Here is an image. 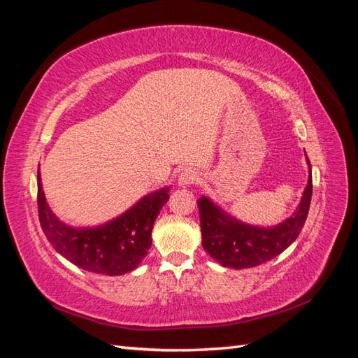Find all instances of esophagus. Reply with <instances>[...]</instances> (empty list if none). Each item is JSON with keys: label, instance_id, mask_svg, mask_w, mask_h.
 Listing matches in <instances>:
<instances>
[{"label": "esophagus", "instance_id": "34e87169", "mask_svg": "<svg viewBox=\"0 0 358 358\" xmlns=\"http://www.w3.org/2000/svg\"><path fill=\"white\" fill-rule=\"evenodd\" d=\"M196 180H199V175H196V172L192 171V169H186V171L180 173L178 185L180 186H189V185H194Z\"/></svg>", "mask_w": 358, "mask_h": 358}]
</instances>
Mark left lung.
I'll use <instances>...</instances> for the list:
<instances>
[{
  "mask_svg": "<svg viewBox=\"0 0 358 358\" xmlns=\"http://www.w3.org/2000/svg\"><path fill=\"white\" fill-rule=\"evenodd\" d=\"M309 169L310 163L308 159ZM313 196V175L303 192L300 206L292 217L273 227H257L237 222L226 215L206 196L199 200L203 248L215 260L227 268H254L280 255L291 246L301 232L308 218Z\"/></svg>",
  "mask_w": 358,
  "mask_h": 358,
  "instance_id": "left-lung-1",
  "label": "left lung"
}]
</instances>
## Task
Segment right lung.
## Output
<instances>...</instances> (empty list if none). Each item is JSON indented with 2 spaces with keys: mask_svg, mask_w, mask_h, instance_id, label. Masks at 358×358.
I'll list each match as a JSON object with an SVG mask.
<instances>
[{
  "mask_svg": "<svg viewBox=\"0 0 358 358\" xmlns=\"http://www.w3.org/2000/svg\"><path fill=\"white\" fill-rule=\"evenodd\" d=\"M169 200V187L146 195L123 215L100 227H71L55 217L45 203L38 172V217L41 229L57 252L78 268L123 275L141 263L152 245V229Z\"/></svg>",
  "mask_w": 358,
  "mask_h": 358,
  "instance_id": "right-lung-1",
  "label": "right lung"
}]
</instances>
